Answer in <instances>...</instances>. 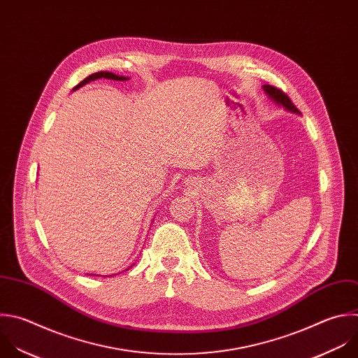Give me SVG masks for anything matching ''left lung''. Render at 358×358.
<instances>
[{
  "instance_id": "left-lung-1",
  "label": "left lung",
  "mask_w": 358,
  "mask_h": 358,
  "mask_svg": "<svg viewBox=\"0 0 358 358\" xmlns=\"http://www.w3.org/2000/svg\"><path fill=\"white\" fill-rule=\"evenodd\" d=\"M263 90L266 92V95L273 101L275 102L278 106H282L285 110L291 112V113H296V115H301L299 110L296 109V106H294V103L291 102V99L287 96L285 92H282L281 90L273 87V85H268V84H264L263 85Z\"/></svg>"
}]
</instances>
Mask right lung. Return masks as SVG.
Wrapping results in <instances>:
<instances>
[{
  "mask_svg": "<svg viewBox=\"0 0 358 358\" xmlns=\"http://www.w3.org/2000/svg\"><path fill=\"white\" fill-rule=\"evenodd\" d=\"M99 78L115 80V81H127V80H129V77H127V76H117V74L110 73V71H98V73H94V74L88 76V77H87V78H84L81 83H78V84L73 88V91H76V90H78V88H81L83 85H85V84L91 83V81H94V80H99ZM128 270H129V268H128ZM88 275H92V274H88Z\"/></svg>",
  "mask_w": 358,
  "mask_h": 358,
  "instance_id": "1",
  "label": "right lung"
}]
</instances>
